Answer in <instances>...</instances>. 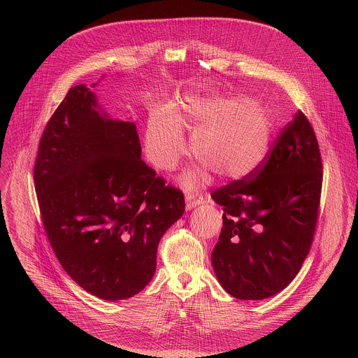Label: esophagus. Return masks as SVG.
I'll use <instances>...</instances> for the list:
<instances>
[{
	"label": "esophagus",
	"mask_w": 358,
	"mask_h": 358,
	"mask_svg": "<svg viewBox=\"0 0 358 358\" xmlns=\"http://www.w3.org/2000/svg\"><path fill=\"white\" fill-rule=\"evenodd\" d=\"M203 201H204V199L200 194H196V193H193V194L187 193L186 194V208L187 209H192V208H194L197 205L203 204Z\"/></svg>",
	"instance_id": "esophagus-1"
}]
</instances>
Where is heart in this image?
<instances>
[{
	"mask_svg": "<svg viewBox=\"0 0 358 358\" xmlns=\"http://www.w3.org/2000/svg\"><path fill=\"white\" fill-rule=\"evenodd\" d=\"M182 118L198 127L193 153L210 172L240 178L262 164L271 139V120L247 98H193L182 106ZM187 150L182 121L166 114L146 131V153L159 169H172ZM194 176L185 178L192 185Z\"/></svg>",
	"mask_w": 358,
	"mask_h": 358,
	"instance_id": "obj_1",
	"label": "heart"
}]
</instances>
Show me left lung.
I'll list each match as a JSON object with an SVG mask.
<instances>
[{"mask_svg": "<svg viewBox=\"0 0 358 358\" xmlns=\"http://www.w3.org/2000/svg\"><path fill=\"white\" fill-rule=\"evenodd\" d=\"M321 187L318 142L299 110L255 171L210 193L223 209L212 266L231 296L266 299L295 278L314 238Z\"/></svg>", "mask_w": 358, "mask_h": 358, "instance_id": "left-lung-1", "label": "left lung"}]
</instances>
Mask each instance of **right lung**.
Listing matches in <instances>:
<instances>
[{
	"label": "right lung",
	"instance_id": "right-lung-1",
	"mask_svg": "<svg viewBox=\"0 0 358 358\" xmlns=\"http://www.w3.org/2000/svg\"><path fill=\"white\" fill-rule=\"evenodd\" d=\"M96 107L84 84L69 90L43 132L34 186L64 271L87 292L121 301L153 278L158 243L185 196L141 158L136 125Z\"/></svg>",
	"mask_w": 358,
	"mask_h": 358
}]
</instances>
